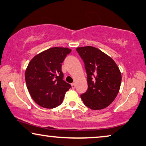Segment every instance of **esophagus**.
Masks as SVG:
<instances>
[{
  "label": "esophagus",
  "instance_id": "34e87169",
  "mask_svg": "<svg viewBox=\"0 0 146 146\" xmlns=\"http://www.w3.org/2000/svg\"><path fill=\"white\" fill-rule=\"evenodd\" d=\"M71 87H72L73 89H75V83L71 84Z\"/></svg>",
  "mask_w": 146,
  "mask_h": 146
}]
</instances>
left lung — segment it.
I'll list each match as a JSON object with an SVG mask.
<instances>
[{"instance_id":"obj_1","label":"left lung","mask_w":146,"mask_h":146,"mask_svg":"<svg viewBox=\"0 0 146 146\" xmlns=\"http://www.w3.org/2000/svg\"><path fill=\"white\" fill-rule=\"evenodd\" d=\"M83 60L88 89L80 94L86 107L102 110L110 105L120 89L121 73L112 58L96 48L87 46L77 48Z\"/></svg>"}]
</instances>
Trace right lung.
<instances>
[{"instance_id":"add662e5","label":"right lung","mask_w":146,"mask_h":146,"mask_svg":"<svg viewBox=\"0 0 146 146\" xmlns=\"http://www.w3.org/2000/svg\"><path fill=\"white\" fill-rule=\"evenodd\" d=\"M71 51L67 48H51L30 61L25 73L26 85L32 98L41 107H58L71 87L63 80L62 71V64Z\"/></svg>"}]
</instances>
